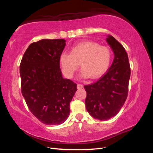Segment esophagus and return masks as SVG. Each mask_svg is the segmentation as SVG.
Returning <instances> with one entry per match:
<instances>
[{
  "label": "esophagus",
  "mask_w": 153,
  "mask_h": 153,
  "mask_svg": "<svg viewBox=\"0 0 153 153\" xmlns=\"http://www.w3.org/2000/svg\"><path fill=\"white\" fill-rule=\"evenodd\" d=\"M83 85L82 84H77V89H82V88H83Z\"/></svg>",
  "instance_id": "34e87169"
}]
</instances>
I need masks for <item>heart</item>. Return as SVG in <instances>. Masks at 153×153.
<instances>
[{"instance_id":"heart-1","label":"heart","mask_w":153,"mask_h":153,"mask_svg":"<svg viewBox=\"0 0 153 153\" xmlns=\"http://www.w3.org/2000/svg\"><path fill=\"white\" fill-rule=\"evenodd\" d=\"M112 53L105 46L92 41H84L71 48L70 54L63 53L59 63L63 74L71 78L79 67L82 69L81 76L95 79L102 76L110 66Z\"/></svg>"}]
</instances>
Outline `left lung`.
<instances>
[{
    "label": "left lung",
    "instance_id": "left-lung-1",
    "mask_svg": "<svg viewBox=\"0 0 153 153\" xmlns=\"http://www.w3.org/2000/svg\"><path fill=\"white\" fill-rule=\"evenodd\" d=\"M115 57L108 71L98 81L84 86L85 104L93 117L105 121L115 116L128 97L131 69L125 48L113 36L107 38Z\"/></svg>",
    "mask_w": 153,
    "mask_h": 153
}]
</instances>
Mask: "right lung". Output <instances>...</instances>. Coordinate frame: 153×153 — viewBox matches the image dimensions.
<instances>
[{"label":"right lung","instance_id":"obj_1","mask_svg":"<svg viewBox=\"0 0 153 153\" xmlns=\"http://www.w3.org/2000/svg\"><path fill=\"white\" fill-rule=\"evenodd\" d=\"M64 39H43L31 44L20 63L22 93L30 111L46 125H59L69 117L77 84L63 79L59 57Z\"/></svg>","mask_w":153,"mask_h":153}]
</instances>
